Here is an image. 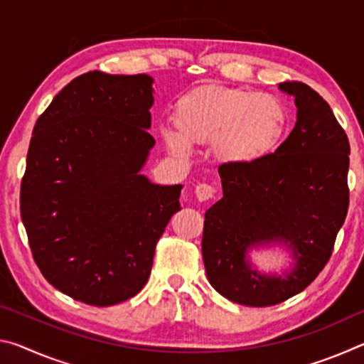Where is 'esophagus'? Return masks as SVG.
Returning <instances> with one entry per match:
<instances>
[{"instance_id": "esophagus-1", "label": "esophagus", "mask_w": 364, "mask_h": 364, "mask_svg": "<svg viewBox=\"0 0 364 364\" xmlns=\"http://www.w3.org/2000/svg\"><path fill=\"white\" fill-rule=\"evenodd\" d=\"M213 196H215V189L210 186V184L200 183V184H197V186H196V197L200 202H205L208 199H212Z\"/></svg>"}]
</instances>
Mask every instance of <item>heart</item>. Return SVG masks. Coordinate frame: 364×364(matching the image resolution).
I'll return each instance as SVG.
<instances>
[{"label":"heart","mask_w":364,"mask_h":364,"mask_svg":"<svg viewBox=\"0 0 364 364\" xmlns=\"http://www.w3.org/2000/svg\"><path fill=\"white\" fill-rule=\"evenodd\" d=\"M287 119V109L278 96L205 85L176 102L178 132L164 130V139L181 157L189 156L191 144L212 143L221 162L252 164L279 144Z\"/></svg>","instance_id":"heart-1"}]
</instances>
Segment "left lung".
<instances>
[{
  "instance_id": "1",
  "label": "left lung",
  "mask_w": 364,
  "mask_h": 364,
  "mask_svg": "<svg viewBox=\"0 0 364 364\" xmlns=\"http://www.w3.org/2000/svg\"><path fill=\"white\" fill-rule=\"evenodd\" d=\"M295 97L297 122L278 149L252 164H223V197L205 212L202 257L210 284L228 300L269 306L300 294L331 258L348 212L350 144L334 112L301 82L279 83ZM281 242L296 262L282 277L262 275L247 258Z\"/></svg>"
}]
</instances>
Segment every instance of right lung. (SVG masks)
<instances>
[{"label": "right lung", "mask_w": 364, "mask_h": 364, "mask_svg": "<svg viewBox=\"0 0 364 364\" xmlns=\"http://www.w3.org/2000/svg\"><path fill=\"white\" fill-rule=\"evenodd\" d=\"M152 77L83 73L35 123L21 184V218L49 284L110 306L149 279L154 250L180 210L181 184L139 171L149 134Z\"/></svg>", "instance_id": "right-lung-1"}]
</instances>
